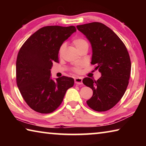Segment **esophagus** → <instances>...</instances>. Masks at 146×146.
Returning a JSON list of instances; mask_svg holds the SVG:
<instances>
[{"instance_id": "obj_1", "label": "esophagus", "mask_w": 146, "mask_h": 146, "mask_svg": "<svg viewBox=\"0 0 146 146\" xmlns=\"http://www.w3.org/2000/svg\"><path fill=\"white\" fill-rule=\"evenodd\" d=\"M75 83L76 84H82V77H76L75 78Z\"/></svg>"}]
</instances>
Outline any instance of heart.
Listing matches in <instances>:
<instances>
[{
    "label": "heart",
    "mask_w": 146,
    "mask_h": 146,
    "mask_svg": "<svg viewBox=\"0 0 146 146\" xmlns=\"http://www.w3.org/2000/svg\"><path fill=\"white\" fill-rule=\"evenodd\" d=\"M73 44L75 46L76 49L78 50H80L81 49H82L85 47H88V42L86 41L84 38H81V37H76L74 38L73 40ZM66 49V44H62L60 46V48H59L58 50V53L59 55L62 56V54L64 53V51H65ZM83 64H78L73 68V71L74 72H75L76 73H80L82 71V68L83 67Z\"/></svg>",
    "instance_id": "heart-1"
}]
</instances>
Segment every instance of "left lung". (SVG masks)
I'll use <instances>...</instances> for the list:
<instances>
[{
	"instance_id": "1",
	"label": "left lung",
	"mask_w": 146,
	"mask_h": 146,
	"mask_svg": "<svg viewBox=\"0 0 146 146\" xmlns=\"http://www.w3.org/2000/svg\"><path fill=\"white\" fill-rule=\"evenodd\" d=\"M76 28L90 42L91 64L102 75L97 80L83 79L84 84L93 91L86 102L96 111H106L114 107L126 91L131 67L129 53L117 34L102 23L95 22Z\"/></svg>"
}]
</instances>
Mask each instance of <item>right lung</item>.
I'll use <instances>...</instances> for the list:
<instances>
[{"label": "right lung", "mask_w": 146, "mask_h": 146, "mask_svg": "<svg viewBox=\"0 0 146 146\" xmlns=\"http://www.w3.org/2000/svg\"><path fill=\"white\" fill-rule=\"evenodd\" d=\"M75 26H48L36 31L20 49L16 62V80L24 100L32 110L50 113L58 108L74 79L51 78L53 62H58L60 46L75 32Z\"/></svg>", "instance_id": "obj_1"}]
</instances>
